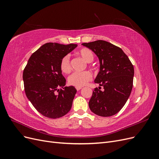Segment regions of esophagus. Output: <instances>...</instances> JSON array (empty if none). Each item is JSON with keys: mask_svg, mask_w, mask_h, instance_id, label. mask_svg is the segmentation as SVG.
<instances>
[{"mask_svg": "<svg viewBox=\"0 0 159 159\" xmlns=\"http://www.w3.org/2000/svg\"><path fill=\"white\" fill-rule=\"evenodd\" d=\"M75 88H76L77 91H79V90H80L81 89H82V88H81V87H76Z\"/></svg>", "mask_w": 159, "mask_h": 159, "instance_id": "1", "label": "esophagus"}]
</instances>
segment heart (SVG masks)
I'll return each mask as SVG.
<instances>
[{"label": "heart", "instance_id": "obj_1", "mask_svg": "<svg viewBox=\"0 0 159 159\" xmlns=\"http://www.w3.org/2000/svg\"><path fill=\"white\" fill-rule=\"evenodd\" d=\"M78 54L81 57L85 62L90 63L93 60V54L88 48H82L78 52ZM60 68L63 73L68 74L70 72L71 66H70V56L66 55L60 61ZM91 74L90 72L85 71L83 72H74V73L70 75L68 78V83L71 85L75 86V87H81L87 84L89 81L91 80Z\"/></svg>", "mask_w": 159, "mask_h": 159}]
</instances>
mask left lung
Listing matches in <instances>:
<instances>
[{
	"label": "left lung",
	"mask_w": 159,
	"mask_h": 159,
	"mask_svg": "<svg viewBox=\"0 0 159 159\" xmlns=\"http://www.w3.org/2000/svg\"><path fill=\"white\" fill-rule=\"evenodd\" d=\"M98 57L99 73L94 80L102 86L95 88L89 102L91 111L102 117L117 113L126 103L133 88L134 68L121 48L104 40L83 43Z\"/></svg>",
	"instance_id": "8db88e82"
}]
</instances>
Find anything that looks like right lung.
Masks as SVG:
<instances>
[{
    "mask_svg": "<svg viewBox=\"0 0 159 159\" xmlns=\"http://www.w3.org/2000/svg\"><path fill=\"white\" fill-rule=\"evenodd\" d=\"M77 46L46 43L33 53L24 70L26 97L46 117L60 118L71 109L77 90L74 86L64 87L66 80L61 74L60 61Z\"/></svg>",
    "mask_w": 159,
    "mask_h": 159,
    "instance_id": "obj_1",
    "label": "right lung"
}]
</instances>
